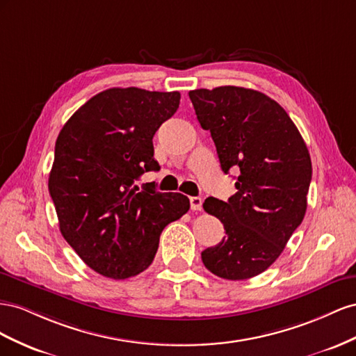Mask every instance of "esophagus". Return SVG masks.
<instances>
[{"mask_svg": "<svg viewBox=\"0 0 356 356\" xmlns=\"http://www.w3.org/2000/svg\"><path fill=\"white\" fill-rule=\"evenodd\" d=\"M191 209L194 211H200L202 209V200L200 197H191Z\"/></svg>", "mask_w": 356, "mask_h": 356, "instance_id": "34e87169", "label": "esophagus"}]
</instances>
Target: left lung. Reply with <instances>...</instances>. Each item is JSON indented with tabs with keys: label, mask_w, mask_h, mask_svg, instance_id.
I'll use <instances>...</instances> for the list:
<instances>
[{
	"label": "left lung",
	"mask_w": 356,
	"mask_h": 356,
	"mask_svg": "<svg viewBox=\"0 0 356 356\" xmlns=\"http://www.w3.org/2000/svg\"><path fill=\"white\" fill-rule=\"evenodd\" d=\"M202 129L210 131L223 172L238 171L228 201L209 197L225 237L201 252L206 268L228 280L266 271L306 215L312 161L296 124L276 101L238 86L189 90Z\"/></svg>",
	"instance_id": "1"
}]
</instances>
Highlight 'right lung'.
Masks as SVG:
<instances>
[{"label": "right lung", "instance_id": "right-lung-1", "mask_svg": "<svg viewBox=\"0 0 356 356\" xmlns=\"http://www.w3.org/2000/svg\"><path fill=\"white\" fill-rule=\"evenodd\" d=\"M179 103L177 90L106 89L56 138L49 192L60 234L101 276L120 280L145 271L162 229L189 210L184 194L138 186L145 172L159 170L152 138Z\"/></svg>", "mask_w": 356, "mask_h": 356}]
</instances>
